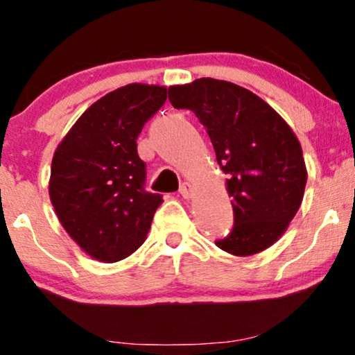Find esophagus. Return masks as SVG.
Instances as JSON below:
<instances>
[{"mask_svg": "<svg viewBox=\"0 0 355 355\" xmlns=\"http://www.w3.org/2000/svg\"><path fill=\"white\" fill-rule=\"evenodd\" d=\"M180 195L183 198H191V195H193V187H191L189 182H183L180 185Z\"/></svg>", "mask_w": 355, "mask_h": 355, "instance_id": "1", "label": "esophagus"}]
</instances>
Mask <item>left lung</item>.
<instances>
[{"mask_svg":"<svg viewBox=\"0 0 355 355\" xmlns=\"http://www.w3.org/2000/svg\"><path fill=\"white\" fill-rule=\"evenodd\" d=\"M175 109L195 112L228 175L234 225L216 246L234 256L264 251L300 210L307 170L297 137L261 97L211 78L170 85Z\"/></svg>","mask_w":355,"mask_h":355,"instance_id":"obj_1","label":"left lung"}]
</instances>
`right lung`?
I'll use <instances>...</instances> for the list:
<instances>
[{"mask_svg":"<svg viewBox=\"0 0 355 355\" xmlns=\"http://www.w3.org/2000/svg\"><path fill=\"white\" fill-rule=\"evenodd\" d=\"M166 87L129 84L94 102L55 148L49 198L67 234L91 258L115 263L145 241L162 195L145 190L137 137Z\"/></svg>","mask_w":355,"mask_h":355,"instance_id":"obj_1","label":"right lung"}]
</instances>
